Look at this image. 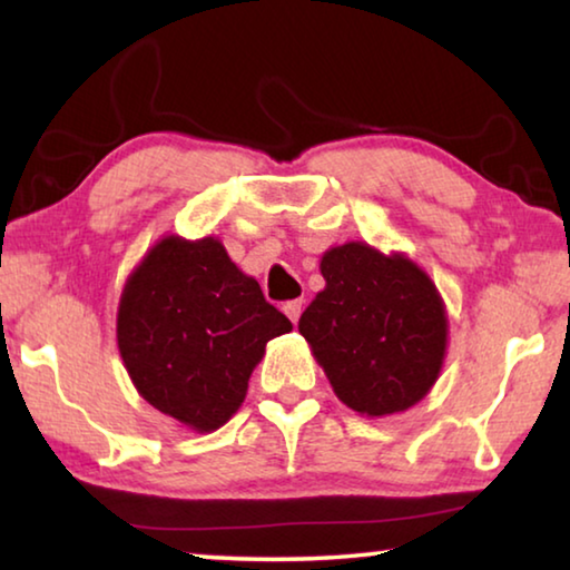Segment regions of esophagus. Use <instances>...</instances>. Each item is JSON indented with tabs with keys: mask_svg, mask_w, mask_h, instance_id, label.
<instances>
[{
	"mask_svg": "<svg viewBox=\"0 0 570 570\" xmlns=\"http://www.w3.org/2000/svg\"><path fill=\"white\" fill-rule=\"evenodd\" d=\"M302 312H304V302H302V298H294V302H286V304H284V314H286L288 320H292L294 324L298 322V316H302Z\"/></svg>",
	"mask_w": 570,
	"mask_h": 570,
	"instance_id": "34e87169",
	"label": "esophagus"
}]
</instances>
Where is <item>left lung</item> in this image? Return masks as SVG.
I'll return each instance as SVG.
<instances>
[{
	"mask_svg": "<svg viewBox=\"0 0 570 570\" xmlns=\"http://www.w3.org/2000/svg\"><path fill=\"white\" fill-rule=\"evenodd\" d=\"M326 286L298 332L346 407L387 417L417 404L448 352V312L438 286L410 256L364 240L324 250Z\"/></svg>",
	"mask_w": 570,
	"mask_h": 570,
	"instance_id": "left-lung-1",
	"label": "left lung"
}]
</instances>
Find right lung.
<instances>
[{
    "label": "right lung",
    "instance_id": "add662e5",
    "mask_svg": "<svg viewBox=\"0 0 570 570\" xmlns=\"http://www.w3.org/2000/svg\"><path fill=\"white\" fill-rule=\"evenodd\" d=\"M286 332L292 322L216 236H163L120 294L118 350L135 390L196 432L234 417L266 344Z\"/></svg>",
    "mask_w": 570,
    "mask_h": 570
}]
</instances>
